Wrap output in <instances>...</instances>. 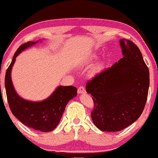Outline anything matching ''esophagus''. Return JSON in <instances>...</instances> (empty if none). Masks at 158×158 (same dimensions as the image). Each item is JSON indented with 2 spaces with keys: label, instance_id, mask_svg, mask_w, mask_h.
<instances>
[{
  "label": "esophagus",
  "instance_id": "obj_1",
  "mask_svg": "<svg viewBox=\"0 0 158 158\" xmlns=\"http://www.w3.org/2000/svg\"><path fill=\"white\" fill-rule=\"evenodd\" d=\"M85 88L82 87V86L79 87V88H78V94H85Z\"/></svg>",
  "mask_w": 158,
  "mask_h": 158
}]
</instances>
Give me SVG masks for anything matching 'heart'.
<instances>
[{
  "instance_id": "1",
  "label": "heart",
  "mask_w": 158,
  "mask_h": 158,
  "mask_svg": "<svg viewBox=\"0 0 158 158\" xmlns=\"http://www.w3.org/2000/svg\"><path fill=\"white\" fill-rule=\"evenodd\" d=\"M92 58H94H94H96V57L94 56ZM101 68H102V65H98V67H96V70H100V69H101Z\"/></svg>"
}]
</instances>
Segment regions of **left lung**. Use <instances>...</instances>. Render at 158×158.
<instances>
[{
	"label": "left lung",
	"mask_w": 158,
	"mask_h": 158,
	"mask_svg": "<svg viewBox=\"0 0 158 158\" xmlns=\"http://www.w3.org/2000/svg\"><path fill=\"white\" fill-rule=\"evenodd\" d=\"M120 46L123 58L86 84L94 103L91 118L102 131H119L135 122L148 98L149 70L139 48L125 39Z\"/></svg>",
	"instance_id": "8db88e82"
}]
</instances>
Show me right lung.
I'll return each mask as SVG.
<instances>
[{"label":"right lung","mask_w":158,"mask_h":158,"mask_svg":"<svg viewBox=\"0 0 158 158\" xmlns=\"http://www.w3.org/2000/svg\"><path fill=\"white\" fill-rule=\"evenodd\" d=\"M39 41L25 43L17 49L6 70L5 88L9 106L13 115L28 127L42 132H49L59 124L66 106L76 96L77 89L74 86H58L48 98L40 102L30 101L19 96L11 79V71L15 58L22 51Z\"/></svg>","instance_id":"right-lung-1"}]
</instances>
